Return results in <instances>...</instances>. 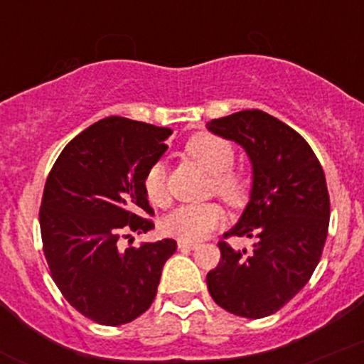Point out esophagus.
Segmentation results:
<instances>
[{"label":"esophagus","mask_w":364,"mask_h":364,"mask_svg":"<svg viewBox=\"0 0 364 364\" xmlns=\"http://www.w3.org/2000/svg\"><path fill=\"white\" fill-rule=\"evenodd\" d=\"M198 247L196 242H187V240H178V249L181 250H194Z\"/></svg>","instance_id":"34e87169"}]
</instances>
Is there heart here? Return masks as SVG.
Instances as JSON below:
<instances>
[{"mask_svg": "<svg viewBox=\"0 0 364 364\" xmlns=\"http://www.w3.org/2000/svg\"><path fill=\"white\" fill-rule=\"evenodd\" d=\"M187 154L200 163L212 177V189L230 205H242L247 198V181L231 170L235 163V147L224 138L210 133H198L187 141ZM144 189L154 205H166L168 191L164 183V164H152L144 177ZM224 219L223 208L215 203L181 205L163 219V231L170 237L187 240L203 238L215 230Z\"/></svg>", "mask_w": 364, "mask_h": 364, "instance_id": "obj_1", "label": "heart"}]
</instances>
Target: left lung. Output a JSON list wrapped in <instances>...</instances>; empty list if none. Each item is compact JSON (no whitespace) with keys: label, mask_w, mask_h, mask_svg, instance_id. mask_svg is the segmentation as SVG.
Masks as SVG:
<instances>
[{"label":"left lung","mask_w":364,"mask_h":364,"mask_svg":"<svg viewBox=\"0 0 364 364\" xmlns=\"http://www.w3.org/2000/svg\"><path fill=\"white\" fill-rule=\"evenodd\" d=\"M207 127L249 156L250 200L224 238H254L252 252L219 242L220 261L207 275L210 296L235 316L268 317L305 287L319 264L329 226L324 171L305 138L266 112L242 110Z\"/></svg>","instance_id":"8db88e82"}]
</instances>
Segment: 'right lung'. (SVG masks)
Returning <instances> with one entry per match:
<instances>
[{
  "instance_id": "add662e5",
  "label": "right lung",
  "mask_w": 364,
  "mask_h": 364,
  "mask_svg": "<svg viewBox=\"0 0 364 364\" xmlns=\"http://www.w3.org/2000/svg\"><path fill=\"white\" fill-rule=\"evenodd\" d=\"M170 134L126 117L101 119L63 149L45 182L40 230L52 279L75 310L98 324L121 326L149 310L177 250L171 238L119 247L124 233L154 228L140 213H154L144 177Z\"/></svg>"
}]
</instances>
